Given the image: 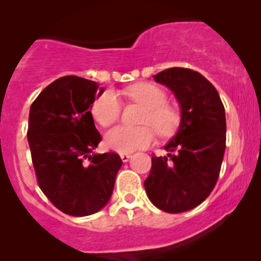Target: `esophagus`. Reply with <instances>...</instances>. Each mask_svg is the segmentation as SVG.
<instances>
[{"instance_id": "34e87169", "label": "esophagus", "mask_w": 261, "mask_h": 261, "mask_svg": "<svg viewBox=\"0 0 261 261\" xmlns=\"http://www.w3.org/2000/svg\"><path fill=\"white\" fill-rule=\"evenodd\" d=\"M130 154H125V153H123V154H120V158H121V161H123V162H128L129 159H130Z\"/></svg>"}]
</instances>
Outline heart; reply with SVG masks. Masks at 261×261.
<instances>
[{"instance_id": "b5f03b06", "label": "heart", "mask_w": 261, "mask_h": 261, "mask_svg": "<svg viewBox=\"0 0 261 261\" xmlns=\"http://www.w3.org/2000/svg\"><path fill=\"white\" fill-rule=\"evenodd\" d=\"M126 95L146 108L141 119L144 125L136 128L120 125L111 129L105 138L106 146L110 150L132 153L138 149H145L154 140L153 127L163 137L176 132L180 124V114L176 107L167 103L165 90L153 84H137L126 90ZM121 110L123 107L119 96L107 90L96 98L91 107V115L99 125L110 126L120 119Z\"/></svg>"}]
</instances>
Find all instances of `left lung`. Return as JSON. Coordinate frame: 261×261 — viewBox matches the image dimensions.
Masks as SVG:
<instances>
[{"label":"left lung","mask_w":261,"mask_h":261,"mask_svg":"<svg viewBox=\"0 0 261 261\" xmlns=\"http://www.w3.org/2000/svg\"><path fill=\"white\" fill-rule=\"evenodd\" d=\"M181 107L179 130L165 146L167 156H151L145 191L156 208L183 213L213 191L226 147V117L216 87L199 71L170 68L154 75Z\"/></svg>","instance_id":"1"}]
</instances>
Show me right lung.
Segmentation results:
<instances>
[{
    "mask_svg": "<svg viewBox=\"0 0 261 261\" xmlns=\"http://www.w3.org/2000/svg\"><path fill=\"white\" fill-rule=\"evenodd\" d=\"M102 93L94 81L66 75L48 85L30 108L27 140L36 180L48 200L69 216L100 211L123 165L116 153L91 155L102 136L90 108Z\"/></svg>",
    "mask_w": 261,
    "mask_h": 261,
    "instance_id": "obj_1",
    "label": "right lung"
}]
</instances>
